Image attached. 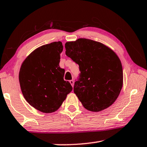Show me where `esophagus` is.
I'll return each instance as SVG.
<instances>
[{
    "instance_id": "34e87169",
    "label": "esophagus",
    "mask_w": 147,
    "mask_h": 147,
    "mask_svg": "<svg viewBox=\"0 0 147 147\" xmlns=\"http://www.w3.org/2000/svg\"><path fill=\"white\" fill-rule=\"evenodd\" d=\"M69 82H70V84H71V85L72 86V87H73V86H74V81L73 80H71L69 81Z\"/></svg>"
}]
</instances>
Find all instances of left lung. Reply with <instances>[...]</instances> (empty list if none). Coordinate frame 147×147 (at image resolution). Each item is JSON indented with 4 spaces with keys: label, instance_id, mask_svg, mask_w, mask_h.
I'll return each instance as SVG.
<instances>
[{
    "label": "left lung",
    "instance_id": "8db88e82",
    "mask_svg": "<svg viewBox=\"0 0 147 147\" xmlns=\"http://www.w3.org/2000/svg\"><path fill=\"white\" fill-rule=\"evenodd\" d=\"M66 55L78 64L80 74L74 93L83 106L93 112L112 105L123 84L120 59L108 46L91 39L79 38L65 44Z\"/></svg>",
    "mask_w": 147,
    "mask_h": 147
}]
</instances>
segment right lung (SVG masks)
Here are the masks:
<instances>
[{
    "label": "right lung",
    "instance_id": "add662e5",
    "mask_svg": "<svg viewBox=\"0 0 147 147\" xmlns=\"http://www.w3.org/2000/svg\"><path fill=\"white\" fill-rule=\"evenodd\" d=\"M62 51L61 41L44 45L32 51L20 68L19 84L24 98L43 113L58 110L73 89L63 80L65 70L59 65Z\"/></svg>",
    "mask_w": 147,
    "mask_h": 147
}]
</instances>
